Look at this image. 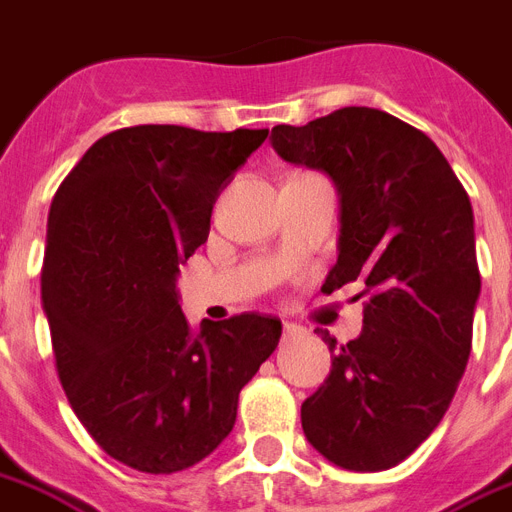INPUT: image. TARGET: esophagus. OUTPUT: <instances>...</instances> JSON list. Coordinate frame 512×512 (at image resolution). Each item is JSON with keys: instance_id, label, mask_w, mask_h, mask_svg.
Returning a JSON list of instances; mask_svg holds the SVG:
<instances>
[{"instance_id": "obj_1", "label": "esophagus", "mask_w": 512, "mask_h": 512, "mask_svg": "<svg viewBox=\"0 0 512 512\" xmlns=\"http://www.w3.org/2000/svg\"><path fill=\"white\" fill-rule=\"evenodd\" d=\"M302 334V328L297 326V323H284V339H292V336H299Z\"/></svg>"}]
</instances>
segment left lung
Returning <instances> with one entry per match:
<instances>
[{
  "label": "left lung",
  "mask_w": 512,
  "mask_h": 512,
  "mask_svg": "<svg viewBox=\"0 0 512 512\" xmlns=\"http://www.w3.org/2000/svg\"><path fill=\"white\" fill-rule=\"evenodd\" d=\"M270 141L326 170L342 197L339 257L323 292L360 281L363 334L336 347L302 402L315 450L347 471H386L439 426L458 392L481 292L468 191L434 141L373 107H342Z\"/></svg>",
  "instance_id": "8db88e82"
}]
</instances>
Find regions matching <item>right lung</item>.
I'll list each match as a JSON object with an SVG mask.
<instances>
[{
    "mask_svg": "<svg viewBox=\"0 0 512 512\" xmlns=\"http://www.w3.org/2000/svg\"><path fill=\"white\" fill-rule=\"evenodd\" d=\"M265 136L120 128L91 144L52 199L41 299L57 376L94 442L141 473L207 458L281 339V321L260 313L205 321L194 336L176 292L215 199Z\"/></svg>",
    "mask_w": 512,
    "mask_h": 512,
    "instance_id": "obj_1",
    "label": "right lung"
}]
</instances>
